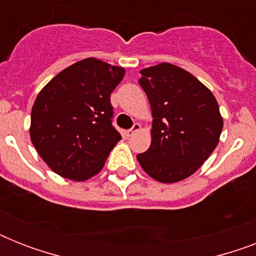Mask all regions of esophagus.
<instances>
[{"label":"esophagus","mask_w":256,"mask_h":256,"mask_svg":"<svg viewBox=\"0 0 256 256\" xmlns=\"http://www.w3.org/2000/svg\"><path fill=\"white\" fill-rule=\"evenodd\" d=\"M140 124H132V128H130V130H128V136H134V134H136V132H140Z\"/></svg>","instance_id":"esophagus-1"}]
</instances>
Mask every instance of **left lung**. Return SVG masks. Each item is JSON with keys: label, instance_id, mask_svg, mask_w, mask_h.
I'll return each mask as SVG.
<instances>
[{"label": "left lung", "instance_id": "left-lung-1", "mask_svg": "<svg viewBox=\"0 0 256 256\" xmlns=\"http://www.w3.org/2000/svg\"><path fill=\"white\" fill-rule=\"evenodd\" d=\"M140 73L152 128L150 148L136 160L158 182H179L194 174L218 144L223 128L218 102L192 74L168 62Z\"/></svg>", "mask_w": 256, "mask_h": 256}]
</instances>
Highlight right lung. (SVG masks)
Instances as JSON below:
<instances>
[{
	"instance_id": "add662e5",
	"label": "right lung",
	"mask_w": 256,
	"mask_h": 256,
	"mask_svg": "<svg viewBox=\"0 0 256 256\" xmlns=\"http://www.w3.org/2000/svg\"><path fill=\"white\" fill-rule=\"evenodd\" d=\"M124 77V68L86 58L40 92L32 108L30 140L56 174L86 180L102 170L120 140L112 124L110 94Z\"/></svg>"
}]
</instances>
